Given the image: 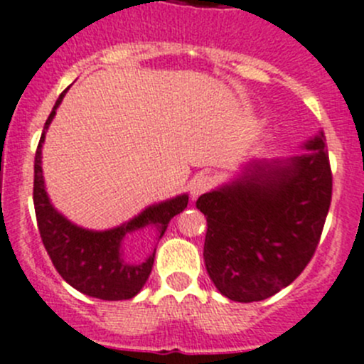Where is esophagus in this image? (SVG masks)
I'll return each mask as SVG.
<instances>
[{
    "mask_svg": "<svg viewBox=\"0 0 364 364\" xmlns=\"http://www.w3.org/2000/svg\"><path fill=\"white\" fill-rule=\"evenodd\" d=\"M213 184H214V178L209 175V173H202V175H198L195 180H193L191 186H189L191 198L196 200L202 193L209 191V189L213 188Z\"/></svg>",
    "mask_w": 364,
    "mask_h": 364,
    "instance_id": "34e87169",
    "label": "esophagus"
}]
</instances>
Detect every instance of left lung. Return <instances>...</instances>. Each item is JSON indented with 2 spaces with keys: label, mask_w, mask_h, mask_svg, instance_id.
<instances>
[{
  "label": "left lung",
  "mask_w": 364,
  "mask_h": 364,
  "mask_svg": "<svg viewBox=\"0 0 364 364\" xmlns=\"http://www.w3.org/2000/svg\"><path fill=\"white\" fill-rule=\"evenodd\" d=\"M288 161L250 162L230 184L205 193L203 259L210 280L234 302H259L289 286L316 252L332 198L323 134Z\"/></svg>",
  "instance_id": "8db88e82"
}]
</instances>
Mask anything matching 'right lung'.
Here are the masks:
<instances>
[{
  "mask_svg": "<svg viewBox=\"0 0 364 364\" xmlns=\"http://www.w3.org/2000/svg\"><path fill=\"white\" fill-rule=\"evenodd\" d=\"M65 91L58 96L53 110L44 123L43 136L33 162V205L37 227L44 248L58 275L84 295L102 300H128L136 296L146 284L154 268L155 250L144 262H128L123 257V241L127 234L150 227L157 232V240L164 236L173 216L188 207L189 196L180 195L144 209L139 216L110 230H87L62 216L51 205L44 189L43 143L46 130L57 114Z\"/></svg>",
  "mask_w": 364,
  "mask_h": 364,
  "instance_id": "1",
  "label": "right lung"
}]
</instances>
